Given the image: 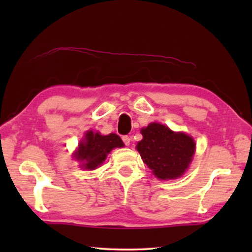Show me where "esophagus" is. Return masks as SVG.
Segmentation results:
<instances>
[{"mask_svg":"<svg viewBox=\"0 0 252 252\" xmlns=\"http://www.w3.org/2000/svg\"><path fill=\"white\" fill-rule=\"evenodd\" d=\"M122 140H123V142H125L126 146H130V142H131V138H130V136L123 135V136H122Z\"/></svg>","mask_w":252,"mask_h":252,"instance_id":"obj_1","label":"esophagus"}]
</instances>
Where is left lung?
Instances as JSON below:
<instances>
[{
	"mask_svg": "<svg viewBox=\"0 0 252 252\" xmlns=\"http://www.w3.org/2000/svg\"><path fill=\"white\" fill-rule=\"evenodd\" d=\"M141 133L143 139L136 144V150L158 179L171 180L186 172L195 152L192 136L157 122L143 127Z\"/></svg>",
	"mask_w": 252,
	"mask_h": 252,
	"instance_id": "left-lung-1",
	"label": "left lung"
}]
</instances>
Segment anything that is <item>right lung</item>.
Segmentation results:
<instances>
[{"label":"right lung","instance_id":"right-lung-1","mask_svg":"<svg viewBox=\"0 0 252 252\" xmlns=\"http://www.w3.org/2000/svg\"><path fill=\"white\" fill-rule=\"evenodd\" d=\"M120 136L116 133L102 135L99 132L87 131L83 140L79 143V148L73 153L75 160L81 162V168L94 170L103 163L106 156L114 148H122Z\"/></svg>","mask_w":252,"mask_h":252}]
</instances>
